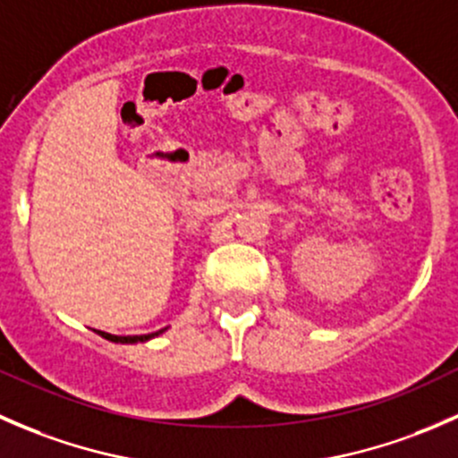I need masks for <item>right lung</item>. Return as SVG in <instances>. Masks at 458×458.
Wrapping results in <instances>:
<instances>
[{"label": "right lung", "mask_w": 458, "mask_h": 458, "mask_svg": "<svg viewBox=\"0 0 458 458\" xmlns=\"http://www.w3.org/2000/svg\"><path fill=\"white\" fill-rule=\"evenodd\" d=\"M159 332H152V335H140V336H114V335H108V332H99V335L104 336V339L114 341V344H137V341L152 339V336H157V335H159Z\"/></svg>", "instance_id": "right-lung-1"}]
</instances>
